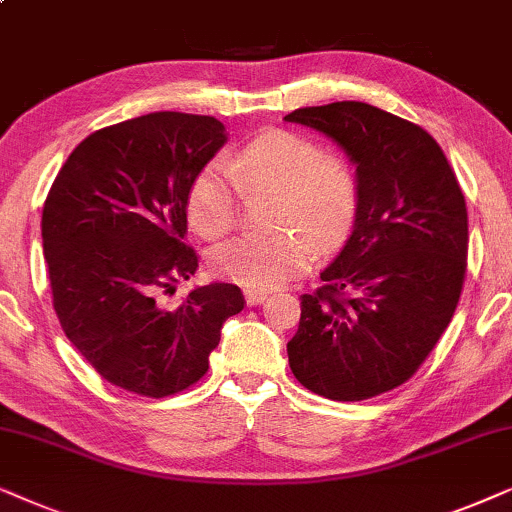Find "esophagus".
<instances>
[{
	"mask_svg": "<svg viewBox=\"0 0 512 512\" xmlns=\"http://www.w3.org/2000/svg\"><path fill=\"white\" fill-rule=\"evenodd\" d=\"M269 295L264 290H245V304L248 306H257V304H262L264 299H267Z\"/></svg>",
	"mask_w": 512,
	"mask_h": 512,
	"instance_id": "esophagus-1",
	"label": "esophagus"
}]
</instances>
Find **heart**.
<instances>
[{
    "label": "heart",
    "mask_w": 512,
    "mask_h": 512,
    "mask_svg": "<svg viewBox=\"0 0 512 512\" xmlns=\"http://www.w3.org/2000/svg\"><path fill=\"white\" fill-rule=\"evenodd\" d=\"M238 189L276 192L274 227H281L267 236H238L210 252L217 278L250 290L290 281L311 260V237L320 248H332L344 241L358 215V180L349 163L290 131H267L227 163H208L189 187V224L206 238L229 234Z\"/></svg>",
    "instance_id": "b5f03b06"
}]
</instances>
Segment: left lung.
<instances>
[{
  "label": "left lung",
  "instance_id": "left-lung-1",
  "mask_svg": "<svg viewBox=\"0 0 512 512\" xmlns=\"http://www.w3.org/2000/svg\"><path fill=\"white\" fill-rule=\"evenodd\" d=\"M356 166L358 215L323 285L302 295L290 370L330 400H367L405 384L459 304L468 213L459 182L424 128L367 102L302 107Z\"/></svg>",
  "mask_w": 512,
  "mask_h": 512
}]
</instances>
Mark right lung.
Masks as SVG:
<instances>
[{
	"label": "right lung",
	"mask_w": 512,
	"mask_h": 512,
	"mask_svg": "<svg viewBox=\"0 0 512 512\" xmlns=\"http://www.w3.org/2000/svg\"><path fill=\"white\" fill-rule=\"evenodd\" d=\"M227 142L222 121L154 112L79 142L46 196L44 255L53 309L95 372L126 391L166 398L208 372L238 285L210 283L177 309L163 292L199 269L187 234L194 177Z\"/></svg>",
	"instance_id": "right-lung-1"
}]
</instances>
